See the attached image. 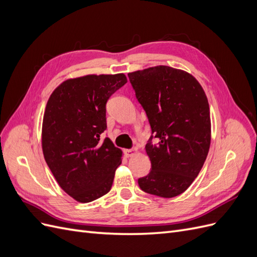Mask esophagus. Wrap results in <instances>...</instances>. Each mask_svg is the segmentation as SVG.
I'll list each match as a JSON object with an SVG mask.
<instances>
[{
    "label": "esophagus",
    "mask_w": 257,
    "mask_h": 257,
    "mask_svg": "<svg viewBox=\"0 0 257 257\" xmlns=\"http://www.w3.org/2000/svg\"><path fill=\"white\" fill-rule=\"evenodd\" d=\"M138 153V150L136 149V148H134V149H127L125 150V155L127 158H131V157H134V155H136Z\"/></svg>",
    "instance_id": "34e87169"
}]
</instances>
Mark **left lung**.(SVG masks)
<instances>
[{
	"mask_svg": "<svg viewBox=\"0 0 257 257\" xmlns=\"http://www.w3.org/2000/svg\"><path fill=\"white\" fill-rule=\"evenodd\" d=\"M128 78L160 141L146 146L151 172L138 184L152 195L176 197L195 180L209 152L211 120L206 93L190 73L166 65L128 73Z\"/></svg>",
	"mask_w": 257,
	"mask_h": 257,
	"instance_id": "left-lung-1",
	"label": "left lung"
}]
</instances>
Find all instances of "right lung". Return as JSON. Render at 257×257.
<instances>
[{
  "label": "right lung",
  "instance_id": "right-lung-1",
  "mask_svg": "<svg viewBox=\"0 0 257 257\" xmlns=\"http://www.w3.org/2000/svg\"><path fill=\"white\" fill-rule=\"evenodd\" d=\"M126 82L124 74L71 78L54 89L46 105L45 161L61 189L79 203L109 192L122 163V151L100 135L107 128V100Z\"/></svg>",
  "mask_w": 257,
  "mask_h": 257
}]
</instances>
